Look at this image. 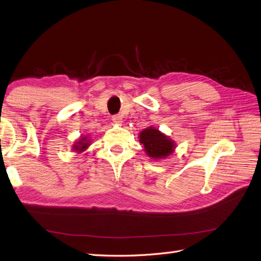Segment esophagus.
Wrapping results in <instances>:
<instances>
[{
  "instance_id": "34e87169",
  "label": "esophagus",
  "mask_w": 261,
  "mask_h": 261,
  "mask_svg": "<svg viewBox=\"0 0 261 261\" xmlns=\"http://www.w3.org/2000/svg\"><path fill=\"white\" fill-rule=\"evenodd\" d=\"M112 121H113V123H115V124H121V123L123 122L121 115H114V116H112Z\"/></svg>"
}]
</instances>
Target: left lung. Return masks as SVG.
I'll return each mask as SVG.
<instances>
[{
    "instance_id": "1",
    "label": "left lung",
    "mask_w": 261,
    "mask_h": 261,
    "mask_svg": "<svg viewBox=\"0 0 261 261\" xmlns=\"http://www.w3.org/2000/svg\"><path fill=\"white\" fill-rule=\"evenodd\" d=\"M139 142L151 159H164L174 151V142L154 127H148L139 134Z\"/></svg>"
}]
</instances>
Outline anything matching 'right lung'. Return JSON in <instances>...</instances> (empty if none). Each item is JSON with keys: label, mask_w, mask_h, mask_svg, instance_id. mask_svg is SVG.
<instances>
[{"label": "right lung", "mask_w": 261, "mask_h": 261, "mask_svg": "<svg viewBox=\"0 0 261 261\" xmlns=\"http://www.w3.org/2000/svg\"><path fill=\"white\" fill-rule=\"evenodd\" d=\"M90 146V139H88V137H81V139H79V142H76L75 145H73V150L78 151V152H82L87 149V148Z\"/></svg>", "instance_id": "1"}]
</instances>
